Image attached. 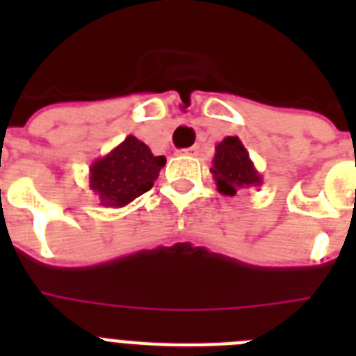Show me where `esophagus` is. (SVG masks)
Masks as SVG:
<instances>
[{
  "label": "esophagus",
  "mask_w": 356,
  "mask_h": 356,
  "mask_svg": "<svg viewBox=\"0 0 356 356\" xmlns=\"http://www.w3.org/2000/svg\"><path fill=\"white\" fill-rule=\"evenodd\" d=\"M181 153L186 156H197L200 155V145H192V147H188V149H183Z\"/></svg>",
  "instance_id": "34e87169"
}]
</instances>
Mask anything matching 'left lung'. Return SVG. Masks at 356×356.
<instances>
[{
    "mask_svg": "<svg viewBox=\"0 0 356 356\" xmlns=\"http://www.w3.org/2000/svg\"><path fill=\"white\" fill-rule=\"evenodd\" d=\"M211 173L218 192L229 197L236 195L238 190L253 186L257 188L262 184V175L254 168L245 145L238 136H225L220 144H216Z\"/></svg>",
    "mask_w": 356,
    "mask_h": 356,
    "instance_id": "1",
    "label": "left lung"
}]
</instances>
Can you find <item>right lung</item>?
<instances>
[{
  "label": "right lung",
  "instance_id": "1",
  "mask_svg": "<svg viewBox=\"0 0 356 356\" xmlns=\"http://www.w3.org/2000/svg\"><path fill=\"white\" fill-rule=\"evenodd\" d=\"M166 156H155L144 142L129 134L107 155L92 162L88 186L99 205L120 209L153 186Z\"/></svg>",
  "mask_w": 356,
  "mask_h": 356
}]
</instances>
